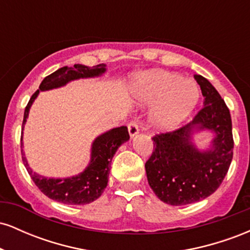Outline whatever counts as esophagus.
<instances>
[{
	"label": "esophagus",
	"instance_id": "1",
	"mask_svg": "<svg viewBox=\"0 0 250 250\" xmlns=\"http://www.w3.org/2000/svg\"><path fill=\"white\" fill-rule=\"evenodd\" d=\"M128 131H129V135H130V137H135L137 134H139V125H137V122H130L128 125Z\"/></svg>",
	"mask_w": 250,
	"mask_h": 250
}]
</instances>
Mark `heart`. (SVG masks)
<instances>
[{
	"instance_id": "obj_1",
	"label": "heart",
	"mask_w": 250,
	"mask_h": 250,
	"mask_svg": "<svg viewBox=\"0 0 250 250\" xmlns=\"http://www.w3.org/2000/svg\"><path fill=\"white\" fill-rule=\"evenodd\" d=\"M136 99L143 104L155 103L150 122L156 128L168 130L185 121L199 101V88L191 80L165 70L143 73L134 84Z\"/></svg>"
}]
</instances>
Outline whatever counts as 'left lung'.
<instances>
[{"instance_id":"1","label":"left lung","mask_w":250,"mask_h":250,"mask_svg":"<svg viewBox=\"0 0 250 250\" xmlns=\"http://www.w3.org/2000/svg\"><path fill=\"white\" fill-rule=\"evenodd\" d=\"M205 97L203 108L191 122L170 133L155 135L154 151L146 162L148 183L160 200L186 206L210 196L220 187L233 159V131L229 109L214 85L194 75ZM213 134L211 145L201 151L193 135Z\"/></svg>"}]
</instances>
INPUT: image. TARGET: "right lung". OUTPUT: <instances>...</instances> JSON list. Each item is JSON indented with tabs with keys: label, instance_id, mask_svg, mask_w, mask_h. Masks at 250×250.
I'll return each instance as SVG.
<instances>
[{
	"label": "right lung",
	"instance_id": "add662e5",
	"mask_svg": "<svg viewBox=\"0 0 250 250\" xmlns=\"http://www.w3.org/2000/svg\"><path fill=\"white\" fill-rule=\"evenodd\" d=\"M104 63L87 67L83 64H74V67H62L53 74L44 77L40 87L28 102L24 110L22 129L24 128L30 107L39 96L40 91L64 87L67 83L80 79H91L102 76L107 70ZM23 135V133H22ZM23 136L21 137V147H23ZM129 140L128 128L125 125L110 129L96 137L91 145L90 161L82 173L70 177L54 179L37 174L29 167L27 157L22 149V160L29 173L31 180L45 196L64 205H87L101 196L108 185V176L110 171V163L114 155L122 143Z\"/></svg>",
	"mask_w": 250,
	"mask_h": 250
}]
</instances>
